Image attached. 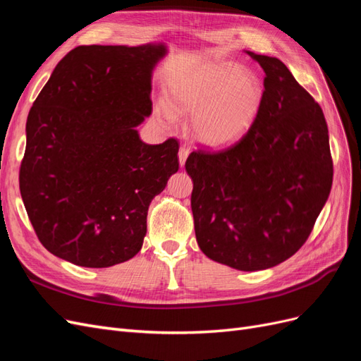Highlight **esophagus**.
I'll list each match as a JSON object with an SVG mask.
<instances>
[{"label":"esophagus","instance_id":"obj_1","mask_svg":"<svg viewBox=\"0 0 361 361\" xmlns=\"http://www.w3.org/2000/svg\"><path fill=\"white\" fill-rule=\"evenodd\" d=\"M178 155H179V164H180V166H183L185 161H187V158H188V155H190V147L182 145V146L179 147V154H178Z\"/></svg>","mask_w":361,"mask_h":361}]
</instances>
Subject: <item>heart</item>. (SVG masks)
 Listing matches in <instances>:
<instances>
[{
    "mask_svg": "<svg viewBox=\"0 0 361 361\" xmlns=\"http://www.w3.org/2000/svg\"><path fill=\"white\" fill-rule=\"evenodd\" d=\"M262 85L253 73L232 63L202 66L171 87L173 108L192 114V134L207 146H226L253 123L262 104ZM159 113L169 122L176 116L166 104Z\"/></svg>",
    "mask_w": 361,
    "mask_h": 361,
    "instance_id": "b5f03b06",
    "label": "heart"
}]
</instances>
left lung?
<instances>
[{"label":"left lung","mask_w":361,"mask_h":361,"mask_svg":"<svg viewBox=\"0 0 361 361\" xmlns=\"http://www.w3.org/2000/svg\"><path fill=\"white\" fill-rule=\"evenodd\" d=\"M248 56L265 71L256 118L235 145L191 152L185 170L200 250L218 264L259 271L307 241L329 199L333 159L319 104L285 63Z\"/></svg>","instance_id":"8db88e82"}]
</instances>
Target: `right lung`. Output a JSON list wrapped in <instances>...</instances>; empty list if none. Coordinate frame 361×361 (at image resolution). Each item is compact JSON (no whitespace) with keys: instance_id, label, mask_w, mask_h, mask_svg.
<instances>
[{"instance_id":"right-lung-1","label":"right lung","mask_w":361,"mask_h":361,"mask_svg":"<svg viewBox=\"0 0 361 361\" xmlns=\"http://www.w3.org/2000/svg\"><path fill=\"white\" fill-rule=\"evenodd\" d=\"M164 45H82L64 56L27 117L19 190L49 253L106 268L143 245L152 199L179 169V143L146 145L150 76Z\"/></svg>"}]
</instances>
